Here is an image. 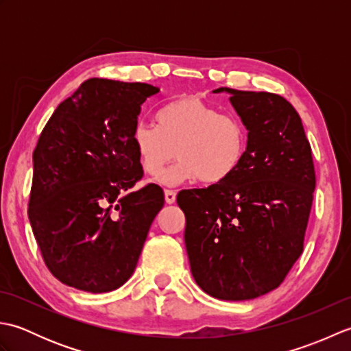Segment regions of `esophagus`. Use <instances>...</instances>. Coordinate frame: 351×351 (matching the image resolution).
I'll use <instances>...</instances> for the list:
<instances>
[{"mask_svg": "<svg viewBox=\"0 0 351 351\" xmlns=\"http://www.w3.org/2000/svg\"><path fill=\"white\" fill-rule=\"evenodd\" d=\"M164 197H166V204L171 205V204H175V200H176V193L173 190H166L164 191Z\"/></svg>", "mask_w": 351, "mask_h": 351, "instance_id": "esophagus-1", "label": "esophagus"}]
</instances>
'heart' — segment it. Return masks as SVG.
Returning a JSON list of instances; mask_svg holds the SVG:
<instances>
[{
  "instance_id": "b5f03b06",
  "label": "heart",
  "mask_w": 351,
  "mask_h": 351,
  "mask_svg": "<svg viewBox=\"0 0 351 351\" xmlns=\"http://www.w3.org/2000/svg\"><path fill=\"white\" fill-rule=\"evenodd\" d=\"M158 126L138 122L132 131L141 167L160 176L176 158L180 162L161 178L175 185L199 178L206 184L228 180L247 149V128L234 114L220 111L196 96H182L156 114Z\"/></svg>"
}]
</instances>
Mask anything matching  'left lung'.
Returning a JSON list of instances; mask_svg holds the SVG:
<instances>
[{
	"label": "left lung",
	"mask_w": 351,
	"mask_h": 351,
	"mask_svg": "<svg viewBox=\"0 0 351 351\" xmlns=\"http://www.w3.org/2000/svg\"><path fill=\"white\" fill-rule=\"evenodd\" d=\"M228 92L247 128V149L228 180L181 190L191 274L220 300H250L287 278L303 252L315 170L295 108L279 95Z\"/></svg>",
	"instance_id": "1"
}]
</instances>
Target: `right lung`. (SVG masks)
<instances>
[{
	"label": "right lung",
	"mask_w": 351,
	"mask_h": 351,
	"mask_svg": "<svg viewBox=\"0 0 351 351\" xmlns=\"http://www.w3.org/2000/svg\"><path fill=\"white\" fill-rule=\"evenodd\" d=\"M160 88L90 78L49 117L33 152L28 219L48 270L87 293L131 278L155 215L160 185L143 178L132 131Z\"/></svg>",
	"instance_id": "right-lung-1"
}]
</instances>
